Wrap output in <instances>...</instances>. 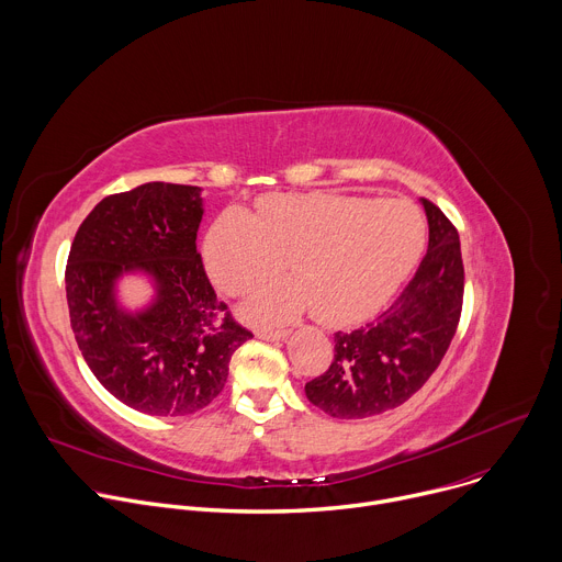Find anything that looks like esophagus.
<instances>
[{
	"label": "esophagus",
	"instance_id": "34e87169",
	"mask_svg": "<svg viewBox=\"0 0 562 562\" xmlns=\"http://www.w3.org/2000/svg\"><path fill=\"white\" fill-rule=\"evenodd\" d=\"M258 338H260V340H267V342H282V340L289 338V331H284V329H276V331L260 329V331H258Z\"/></svg>",
	"mask_w": 562,
	"mask_h": 562
}]
</instances>
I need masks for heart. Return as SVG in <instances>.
Masks as SVG:
<instances>
[{
    "label": "heart",
    "instance_id": "1",
    "mask_svg": "<svg viewBox=\"0 0 562 562\" xmlns=\"http://www.w3.org/2000/svg\"><path fill=\"white\" fill-rule=\"evenodd\" d=\"M425 220L403 200L345 195H271L251 217L226 209L209 228L204 260L226 293H243L282 271L297 280L254 293L245 313L258 323L308 308L325 325H353L378 311L414 269Z\"/></svg>",
    "mask_w": 562,
    "mask_h": 562
}]
</instances>
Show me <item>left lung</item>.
I'll use <instances>...</instances> for the list:
<instances>
[{"mask_svg": "<svg viewBox=\"0 0 562 562\" xmlns=\"http://www.w3.org/2000/svg\"><path fill=\"white\" fill-rule=\"evenodd\" d=\"M420 204L429 249L416 276L373 323L338 331L331 367L304 386L308 403L334 418H369L407 403L451 345L464 286L460 237L436 204Z\"/></svg>", "mask_w": 562, "mask_h": 562, "instance_id": "1", "label": "left lung"}]
</instances>
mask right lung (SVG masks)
<instances>
[{"label": "right lung", "instance_id": "add662e5", "mask_svg": "<svg viewBox=\"0 0 562 562\" xmlns=\"http://www.w3.org/2000/svg\"><path fill=\"white\" fill-rule=\"evenodd\" d=\"M200 187L146 182L104 198L77 228L66 265L70 327L89 369L126 407L189 416L224 389L235 349L254 338L217 300L202 258ZM146 277L151 300L124 307L116 284Z\"/></svg>", "mask_w": 562, "mask_h": 562}]
</instances>
